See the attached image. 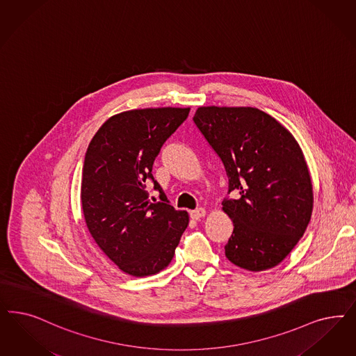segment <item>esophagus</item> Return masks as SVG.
<instances>
[{
    "mask_svg": "<svg viewBox=\"0 0 356 356\" xmlns=\"http://www.w3.org/2000/svg\"><path fill=\"white\" fill-rule=\"evenodd\" d=\"M206 213L204 208H196V209L190 212V216H191V218H194V220H199V218H204Z\"/></svg>",
    "mask_w": 356,
    "mask_h": 356,
    "instance_id": "esophagus-1",
    "label": "esophagus"
}]
</instances>
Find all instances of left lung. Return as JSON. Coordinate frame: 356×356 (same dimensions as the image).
Returning <instances> with one entry per match:
<instances>
[{
    "mask_svg": "<svg viewBox=\"0 0 356 356\" xmlns=\"http://www.w3.org/2000/svg\"><path fill=\"white\" fill-rule=\"evenodd\" d=\"M194 122L222 161L233 221L225 257L248 271L280 264L302 237L313 211L309 170L286 127L255 107H199Z\"/></svg>",
    "mask_w": 356,
    "mask_h": 356,
    "instance_id": "1",
    "label": "left lung"
}]
</instances>
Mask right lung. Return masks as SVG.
<instances>
[{
  "label": "right lung",
  "mask_w": 356,
  "mask_h": 356,
  "mask_svg": "<svg viewBox=\"0 0 356 356\" xmlns=\"http://www.w3.org/2000/svg\"><path fill=\"white\" fill-rule=\"evenodd\" d=\"M188 113V107H159L114 115L86 150L81 181L86 227L101 250L128 275H154L166 268L188 225V213L169 204L152 175L161 147ZM149 179L165 204L149 202Z\"/></svg>",
  "instance_id": "1"
}]
</instances>
